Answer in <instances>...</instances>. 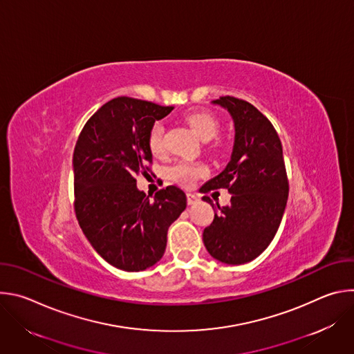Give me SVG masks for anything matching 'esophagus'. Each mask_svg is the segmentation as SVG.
<instances>
[{"instance_id": "34e87169", "label": "esophagus", "mask_w": 354, "mask_h": 354, "mask_svg": "<svg viewBox=\"0 0 354 354\" xmlns=\"http://www.w3.org/2000/svg\"><path fill=\"white\" fill-rule=\"evenodd\" d=\"M186 198H187V205H189V206L194 205L196 201L198 200V197H197V196H194V194H192V193H187V194H186Z\"/></svg>"}]
</instances>
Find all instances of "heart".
Wrapping results in <instances>:
<instances>
[{"label":"heart","instance_id":"heart-1","mask_svg":"<svg viewBox=\"0 0 354 354\" xmlns=\"http://www.w3.org/2000/svg\"><path fill=\"white\" fill-rule=\"evenodd\" d=\"M185 122L189 124L196 136L205 141L216 137L220 130L218 119L209 112H189L185 115ZM148 148L154 156L164 154V124L161 122H156L151 126L148 133ZM206 174V165L186 161L176 162L168 169V176L182 186H192L196 179L205 176Z\"/></svg>","mask_w":354,"mask_h":354}]
</instances>
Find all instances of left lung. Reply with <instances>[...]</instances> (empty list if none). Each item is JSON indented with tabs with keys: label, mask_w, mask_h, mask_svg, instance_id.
I'll return each mask as SVG.
<instances>
[{
	"label": "left lung",
	"mask_w": 354,
	"mask_h": 354,
	"mask_svg": "<svg viewBox=\"0 0 354 354\" xmlns=\"http://www.w3.org/2000/svg\"><path fill=\"white\" fill-rule=\"evenodd\" d=\"M213 104L230 112L235 141L225 169L201 190L228 189L232 196L228 206L217 205L203 242L214 259L242 265L262 254L281 223L288 197L283 147L270 120L246 100L227 95ZM203 198L214 209L209 196Z\"/></svg>",
	"instance_id": "obj_1"
}]
</instances>
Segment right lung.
Instances as JSON below:
<instances>
[{
  "label": "right lung",
  "instance_id": "add662e5",
  "mask_svg": "<svg viewBox=\"0 0 354 354\" xmlns=\"http://www.w3.org/2000/svg\"><path fill=\"white\" fill-rule=\"evenodd\" d=\"M172 109L115 97L89 118L74 148L78 224L97 254L126 272L144 270L162 258L168 228L186 209V194L174 185L158 190L154 200L136 185V176H147L153 164L149 129Z\"/></svg>",
  "mask_w": 354,
  "mask_h": 354
}]
</instances>
